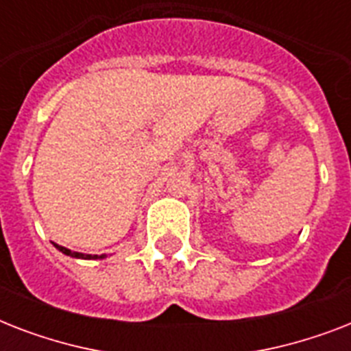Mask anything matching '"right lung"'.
Masks as SVG:
<instances>
[{
	"instance_id": "right-lung-1",
	"label": "right lung",
	"mask_w": 351,
	"mask_h": 351,
	"mask_svg": "<svg viewBox=\"0 0 351 351\" xmlns=\"http://www.w3.org/2000/svg\"><path fill=\"white\" fill-rule=\"evenodd\" d=\"M56 245V250H60L63 253V255H69V256H73V258H84V261H98V258H106L107 255H85V253H78V251H71L67 250V247H63V245L60 244H54Z\"/></svg>"
}]
</instances>
